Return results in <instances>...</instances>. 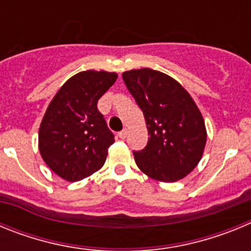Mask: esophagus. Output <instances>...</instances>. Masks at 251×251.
Here are the masks:
<instances>
[{
    "instance_id": "esophagus-1",
    "label": "esophagus",
    "mask_w": 251,
    "mask_h": 251,
    "mask_svg": "<svg viewBox=\"0 0 251 251\" xmlns=\"http://www.w3.org/2000/svg\"><path fill=\"white\" fill-rule=\"evenodd\" d=\"M127 134H128V130L127 129H123V130H121V132L118 133V137L121 139H124V138H126V137H127Z\"/></svg>"
}]
</instances>
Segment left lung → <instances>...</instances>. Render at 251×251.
Returning a JSON list of instances; mask_svg holds the SVG:
<instances>
[{
	"instance_id": "1",
	"label": "left lung",
	"mask_w": 251,
	"mask_h": 251,
	"mask_svg": "<svg viewBox=\"0 0 251 251\" xmlns=\"http://www.w3.org/2000/svg\"><path fill=\"white\" fill-rule=\"evenodd\" d=\"M143 112L148 129L145 150L133 152L139 170L161 182H176L199 165L205 150V121L196 103L174 77L157 70L122 74Z\"/></svg>"
}]
</instances>
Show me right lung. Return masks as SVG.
Here are the masks:
<instances>
[{"instance_id": "right-lung-1", "label": "right lung", "mask_w": 251, "mask_h": 251, "mask_svg": "<svg viewBox=\"0 0 251 251\" xmlns=\"http://www.w3.org/2000/svg\"><path fill=\"white\" fill-rule=\"evenodd\" d=\"M117 73L80 72L65 81L49 104L39 129L44 162L69 182L103 167L114 136L98 110L99 98L117 80Z\"/></svg>"}]
</instances>
